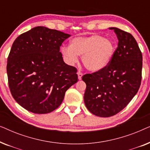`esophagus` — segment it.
<instances>
[{"label": "esophagus", "instance_id": "esophagus-1", "mask_svg": "<svg viewBox=\"0 0 150 150\" xmlns=\"http://www.w3.org/2000/svg\"><path fill=\"white\" fill-rule=\"evenodd\" d=\"M77 74H78V79H79V80H81L82 76H83V73H81V71H78Z\"/></svg>", "mask_w": 150, "mask_h": 150}]
</instances>
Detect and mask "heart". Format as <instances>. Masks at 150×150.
<instances>
[{"mask_svg": "<svg viewBox=\"0 0 150 150\" xmlns=\"http://www.w3.org/2000/svg\"><path fill=\"white\" fill-rule=\"evenodd\" d=\"M115 50V46L111 40L94 34L73 38L69 46L61 48V53L69 65L75 64L79 60L78 56H82V62L88 70L98 71L108 66Z\"/></svg>", "mask_w": 150, "mask_h": 150, "instance_id": "1", "label": "heart"}]
</instances>
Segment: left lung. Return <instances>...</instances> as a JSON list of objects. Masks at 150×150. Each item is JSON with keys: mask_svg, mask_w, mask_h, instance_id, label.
Wrapping results in <instances>:
<instances>
[{"mask_svg": "<svg viewBox=\"0 0 150 150\" xmlns=\"http://www.w3.org/2000/svg\"><path fill=\"white\" fill-rule=\"evenodd\" d=\"M117 48L109 64L102 70L82 77L86 83L84 101L96 116L108 117L124 109L140 87L142 54L132 35L116 27Z\"/></svg>", "mask_w": 150, "mask_h": 150, "instance_id": "obj_1", "label": "left lung"}]
</instances>
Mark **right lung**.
<instances>
[{
	"mask_svg": "<svg viewBox=\"0 0 150 150\" xmlns=\"http://www.w3.org/2000/svg\"><path fill=\"white\" fill-rule=\"evenodd\" d=\"M69 37L37 26L14 41L7 59L8 82L14 100L26 110L37 114L53 111L77 83L76 68L67 65L59 51Z\"/></svg>",
	"mask_w": 150,
	"mask_h": 150,
	"instance_id": "add662e5",
	"label": "right lung"
}]
</instances>
